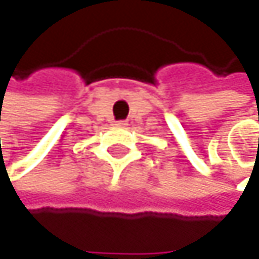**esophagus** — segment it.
<instances>
[{
    "label": "esophagus",
    "instance_id": "esophagus-1",
    "mask_svg": "<svg viewBox=\"0 0 259 259\" xmlns=\"http://www.w3.org/2000/svg\"><path fill=\"white\" fill-rule=\"evenodd\" d=\"M115 126H118V127H126V126H127V121H126V120H120V121L115 123Z\"/></svg>",
    "mask_w": 259,
    "mask_h": 259
}]
</instances>
